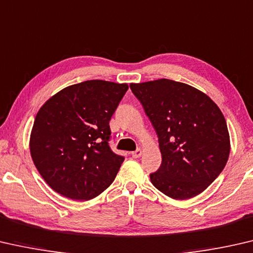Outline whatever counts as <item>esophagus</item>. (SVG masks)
Returning <instances> with one entry per match:
<instances>
[{"label":"esophagus","instance_id":"34e87169","mask_svg":"<svg viewBox=\"0 0 253 253\" xmlns=\"http://www.w3.org/2000/svg\"><path fill=\"white\" fill-rule=\"evenodd\" d=\"M131 155L133 158H139V157H141V155H142V150L141 149H136V150L132 152Z\"/></svg>","mask_w":253,"mask_h":253}]
</instances>
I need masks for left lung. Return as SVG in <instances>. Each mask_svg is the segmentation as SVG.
I'll return each instance as SVG.
<instances>
[{"label": "left lung", "instance_id": "left-lung-1", "mask_svg": "<svg viewBox=\"0 0 253 253\" xmlns=\"http://www.w3.org/2000/svg\"><path fill=\"white\" fill-rule=\"evenodd\" d=\"M158 135L161 165L152 185L173 200L198 195L216 179L230 155L224 117L208 95L184 83L130 84Z\"/></svg>", "mask_w": 253, "mask_h": 253}]
</instances>
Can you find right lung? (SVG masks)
<instances>
[{"label": "right lung", "mask_w": 253, "mask_h": 253, "mask_svg": "<svg viewBox=\"0 0 253 253\" xmlns=\"http://www.w3.org/2000/svg\"><path fill=\"white\" fill-rule=\"evenodd\" d=\"M127 88V84L86 81L61 89L40 107L30 154L55 192L88 201L113 183L124 157L111 150L109 123Z\"/></svg>", "instance_id": "add662e5"}]
</instances>
